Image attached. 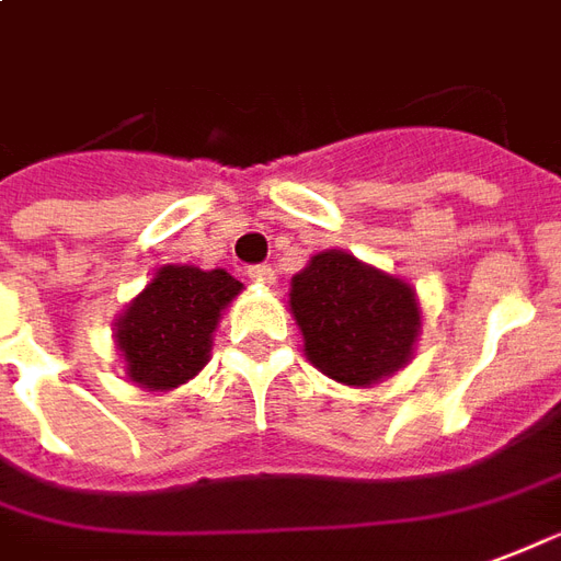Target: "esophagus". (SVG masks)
I'll return each mask as SVG.
<instances>
[{
	"label": "esophagus",
	"mask_w": 561,
	"mask_h": 561,
	"mask_svg": "<svg viewBox=\"0 0 561 561\" xmlns=\"http://www.w3.org/2000/svg\"><path fill=\"white\" fill-rule=\"evenodd\" d=\"M248 277H251L253 284L272 286L275 284V268H272V265H251V268H248Z\"/></svg>",
	"instance_id": "obj_1"
}]
</instances>
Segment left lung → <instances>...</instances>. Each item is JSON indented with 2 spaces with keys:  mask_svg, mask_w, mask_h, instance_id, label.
Wrapping results in <instances>:
<instances>
[{
  "mask_svg": "<svg viewBox=\"0 0 561 561\" xmlns=\"http://www.w3.org/2000/svg\"><path fill=\"white\" fill-rule=\"evenodd\" d=\"M289 308L310 365L346 386H374L400 370L421 329L412 286L343 251L310 256L293 277Z\"/></svg>",
  "mask_w": 561,
  "mask_h": 561,
  "instance_id": "1",
  "label": "left lung"
}]
</instances>
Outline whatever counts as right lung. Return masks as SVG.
<instances>
[{"mask_svg":"<svg viewBox=\"0 0 561 561\" xmlns=\"http://www.w3.org/2000/svg\"><path fill=\"white\" fill-rule=\"evenodd\" d=\"M241 293L224 268L163 265L116 322L128 376L149 391H167L203 370L220 310Z\"/></svg>","mask_w":561,"mask_h":561,"instance_id":"add662e5","label":"right lung"}]
</instances>
